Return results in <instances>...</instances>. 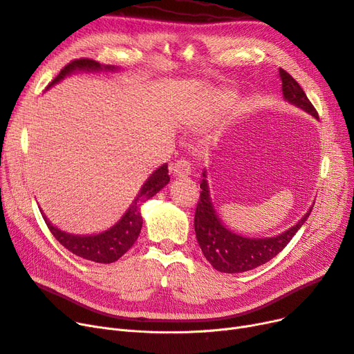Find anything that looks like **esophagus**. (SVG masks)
I'll return each instance as SVG.
<instances>
[{
    "label": "esophagus",
    "mask_w": 354,
    "mask_h": 354,
    "mask_svg": "<svg viewBox=\"0 0 354 354\" xmlns=\"http://www.w3.org/2000/svg\"><path fill=\"white\" fill-rule=\"evenodd\" d=\"M169 171L176 178H186L192 174V167L189 161L186 160H178L174 164L169 165Z\"/></svg>",
    "instance_id": "obj_1"
}]
</instances>
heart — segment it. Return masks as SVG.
I'll list each match as a JSON object with an SVG mask.
<instances>
[{
    "mask_svg": "<svg viewBox=\"0 0 354 354\" xmlns=\"http://www.w3.org/2000/svg\"><path fill=\"white\" fill-rule=\"evenodd\" d=\"M225 100H227V98H224V101H225Z\"/></svg>",
    "mask_w": 354,
    "mask_h": 354,
    "instance_id": "heart-1",
    "label": "heart"
}]
</instances>
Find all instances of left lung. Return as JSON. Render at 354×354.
Wrapping results in <instances>:
<instances>
[{"label":"left lung","mask_w":354,"mask_h":354,"mask_svg":"<svg viewBox=\"0 0 354 354\" xmlns=\"http://www.w3.org/2000/svg\"><path fill=\"white\" fill-rule=\"evenodd\" d=\"M278 76L281 79L283 100L318 120V113L300 88V84L283 68H279ZM201 189V199L196 206V214H194L196 239L205 258L216 271L225 274L246 272L271 261L288 245V241L293 239L300 227L306 223L313 208V205H310L308 212L281 234L274 237H248L234 233L233 230L224 225L221 218L218 216L212 203L206 169L202 171Z\"/></svg>","instance_id":"obj_1"}]
</instances>
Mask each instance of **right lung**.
<instances>
[{"label": "right lung", "mask_w": 354, "mask_h": 354, "mask_svg": "<svg viewBox=\"0 0 354 354\" xmlns=\"http://www.w3.org/2000/svg\"><path fill=\"white\" fill-rule=\"evenodd\" d=\"M120 67L114 66H104L96 63L89 58H82L71 61L63 70L59 71V75L46 86V91L53 88L54 84L64 80L66 77L76 75V73L82 71H117ZM167 162L161 167H158L155 171L146 178V181L142 185L136 198L133 199L131 205L127 208V211L123 214L118 221L109 228L101 231V233L95 234H71L67 231L59 230L55 227L50 219L46 218L44 211L41 209V214L45 219V223L50 228L54 237L63 245L67 250H70L73 254L80 256V258L98 262V263H113L118 261L138 240L143 218L140 214V206L153 198L155 194L160 192L162 187H165L169 181Z\"/></svg>", "instance_id": "1"}]
</instances>
